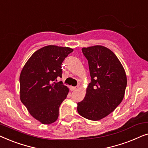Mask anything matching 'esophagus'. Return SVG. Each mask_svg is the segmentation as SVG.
I'll list each match as a JSON object with an SVG mask.
<instances>
[{
  "instance_id": "34e87169",
  "label": "esophagus",
  "mask_w": 148,
  "mask_h": 148,
  "mask_svg": "<svg viewBox=\"0 0 148 148\" xmlns=\"http://www.w3.org/2000/svg\"><path fill=\"white\" fill-rule=\"evenodd\" d=\"M79 88V86H75V87H73V86H71L70 87V90H71V91H74V90H75L76 89H77Z\"/></svg>"
}]
</instances>
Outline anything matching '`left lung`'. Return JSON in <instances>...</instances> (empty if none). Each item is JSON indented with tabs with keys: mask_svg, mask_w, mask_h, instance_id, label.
Returning <instances> with one entry per match:
<instances>
[{
	"mask_svg": "<svg viewBox=\"0 0 148 148\" xmlns=\"http://www.w3.org/2000/svg\"><path fill=\"white\" fill-rule=\"evenodd\" d=\"M88 60L91 82L77 112L89 120L99 121L110 114L122 102L127 87L125 69L117 56L102 46L83 48Z\"/></svg>",
	"mask_w": 148,
	"mask_h": 148,
	"instance_id": "1",
	"label": "left lung"
}]
</instances>
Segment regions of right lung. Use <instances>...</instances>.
<instances>
[{
    "label": "right lung",
    "instance_id": "1",
    "mask_svg": "<svg viewBox=\"0 0 148 148\" xmlns=\"http://www.w3.org/2000/svg\"><path fill=\"white\" fill-rule=\"evenodd\" d=\"M73 49L49 45L31 56L19 77L20 99L30 114L44 125L57 120L60 105L66 99L69 88L62 82L61 64Z\"/></svg>",
    "mask_w": 148,
    "mask_h": 148
}]
</instances>
